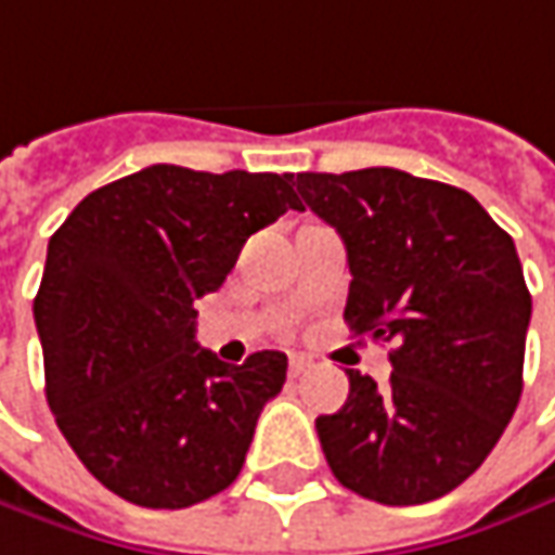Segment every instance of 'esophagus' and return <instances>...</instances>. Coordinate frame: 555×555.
Returning <instances> with one entry per match:
<instances>
[{
  "label": "esophagus",
  "instance_id": "obj_1",
  "mask_svg": "<svg viewBox=\"0 0 555 555\" xmlns=\"http://www.w3.org/2000/svg\"><path fill=\"white\" fill-rule=\"evenodd\" d=\"M308 369H314V359H311V356H288V375H292V378L305 375Z\"/></svg>",
  "mask_w": 555,
  "mask_h": 555
}]
</instances>
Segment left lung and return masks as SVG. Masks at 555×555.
I'll use <instances>...</instances> for the list:
<instances>
[{
  "label": "left lung",
  "instance_id": "8db88e82",
  "mask_svg": "<svg viewBox=\"0 0 555 555\" xmlns=\"http://www.w3.org/2000/svg\"><path fill=\"white\" fill-rule=\"evenodd\" d=\"M292 180L346 244L349 330L393 343L384 387L349 369L343 410L318 416L330 470L380 505L441 499L521 400L530 292L515 241L467 190L397 168Z\"/></svg>",
  "mask_w": 555,
  "mask_h": 555
}]
</instances>
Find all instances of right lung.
<instances>
[{
  "mask_svg": "<svg viewBox=\"0 0 555 555\" xmlns=\"http://www.w3.org/2000/svg\"><path fill=\"white\" fill-rule=\"evenodd\" d=\"M288 209H301L292 175L152 165L88 193L50 237L34 298L47 403L120 499L186 508L241 474L288 359L222 362L196 346L193 301Z\"/></svg>",
  "mask_w": 555,
  "mask_h": 555,
  "instance_id": "right-lung-1",
  "label": "right lung"
}]
</instances>
